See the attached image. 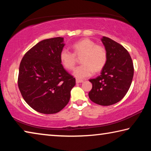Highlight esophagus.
Masks as SVG:
<instances>
[{
  "label": "esophagus",
  "mask_w": 151,
  "mask_h": 151,
  "mask_svg": "<svg viewBox=\"0 0 151 151\" xmlns=\"http://www.w3.org/2000/svg\"><path fill=\"white\" fill-rule=\"evenodd\" d=\"M83 80H80V79H76V83H83Z\"/></svg>",
  "instance_id": "34e87169"
}]
</instances>
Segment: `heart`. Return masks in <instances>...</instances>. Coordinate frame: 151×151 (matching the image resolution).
<instances>
[{
  "label": "heart",
  "instance_id": "1",
  "mask_svg": "<svg viewBox=\"0 0 151 151\" xmlns=\"http://www.w3.org/2000/svg\"><path fill=\"white\" fill-rule=\"evenodd\" d=\"M74 53L66 48L60 52V60L63 65L68 70H72L76 62V57L81 56L83 65L77 66L73 74L76 78H85L94 73L103 69L107 60L106 48L101 45H96L90 39H83L73 45Z\"/></svg>",
  "mask_w": 151,
  "mask_h": 151
}]
</instances>
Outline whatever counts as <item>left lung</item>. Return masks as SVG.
<instances>
[{"mask_svg": "<svg viewBox=\"0 0 151 151\" xmlns=\"http://www.w3.org/2000/svg\"><path fill=\"white\" fill-rule=\"evenodd\" d=\"M107 60L100 76L90 79L93 88L88 96L93 103L109 106L118 103L131 86L134 75L132 58L124 47L108 37L102 38Z\"/></svg>", "mask_w": 151, "mask_h": 151, "instance_id": "8db88e82", "label": "left lung"}]
</instances>
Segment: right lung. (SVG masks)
<instances>
[{"mask_svg":"<svg viewBox=\"0 0 151 151\" xmlns=\"http://www.w3.org/2000/svg\"><path fill=\"white\" fill-rule=\"evenodd\" d=\"M62 37L43 40L27 51L19 66L18 86L24 100L36 111L55 114L68 104L75 78L61 64Z\"/></svg>","mask_w":151,"mask_h":151,"instance_id":"1","label":"right lung"}]
</instances>
